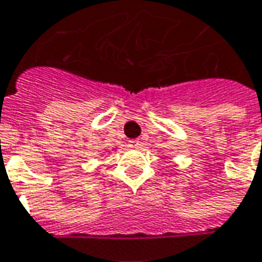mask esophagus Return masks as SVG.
<instances>
[{
    "mask_svg": "<svg viewBox=\"0 0 262 262\" xmlns=\"http://www.w3.org/2000/svg\"><path fill=\"white\" fill-rule=\"evenodd\" d=\"M128 145H129V148H141V141L140 140H129L128 141Z\"/></svg>",
    "mask_w": 262,
    "mask_h": 262,
    "instance_id": "obj_1",
    "label": "esophagus"
}]
</instances>
